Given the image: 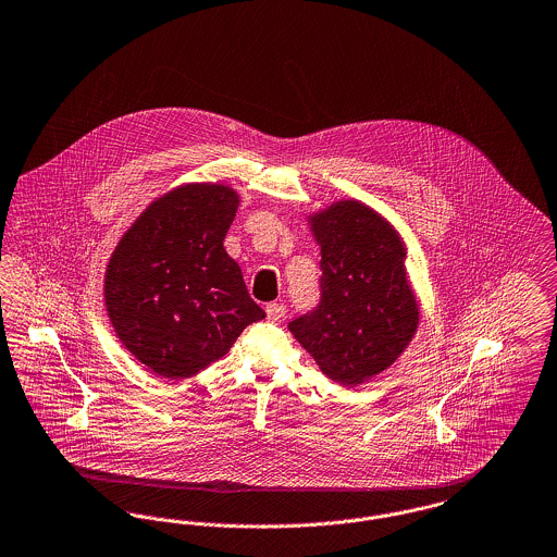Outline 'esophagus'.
Instances as JSON below:
<instances>
[{"mask_svg": "<svg viewBox=\"0 0 557 557\" xmlns=\"http://www.w3.org/2000/svg\"><path fill=\"white\" fill-rule=\"evenodd\" d=\"M267 318L271 322H280L286 318V305L284 302H269L267 305Z\"/></svg>", "mask_w": 557, "mask_h": 557, "instance_id": "obj_1", "label": "esophagus"}]
</instances>
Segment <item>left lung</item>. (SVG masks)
I'll return each instance as SVG.
<instances>
[{
    "instance_id": "left-lung-1",
    "label": "left lung",
    "mask_w": 557,
    "mask_h": 557,
    "mask_svg": "<svg viewBox=\"0 0 557 557\" xmlns=\"http://www.w3.org/2000/svg\"><path fill=\"white\" fill-rule=\"evenodd\" d=\"M309 223L322 246V296L288 327L327 379L356 387L389 368L419 327L406 246L379 212L354 199L327 206Z\"/></svg>"
}]
</instances>
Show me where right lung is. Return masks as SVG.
Listing matches in <instances>:
<instances>
[{"instance_id": "add662e5", "label": "right lung", "mask_w": 557, "mask_h": 557, "mask_svg": "<svg viewBox=\"0 0 557 557\" xmlns=\"http://www.w3.org/2000/svg\"><path fill=\"white\" fill-rule=\"evenodd\" d=\"M237 203L225 185L176 187L147 206L109 259L104 305L115 334L164 379L221 360L264 318L223 246Z\"/></svg>"}]
</instances>
